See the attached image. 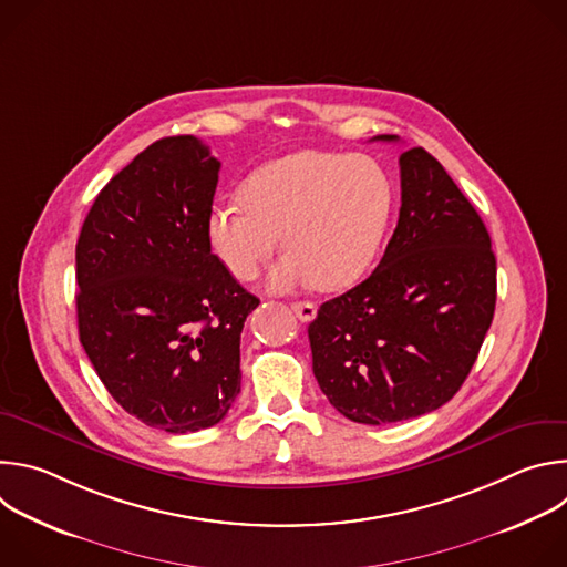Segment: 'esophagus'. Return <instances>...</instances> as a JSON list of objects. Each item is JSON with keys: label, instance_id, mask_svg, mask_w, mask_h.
I'll return each instance as SVG.
<instances>
[{"label": "esophagus", "instance_id": "1", "mask_svg": "<svg viewBox=\"0 0 567 567\" xmlns=\"http://www.w3.org/2000/svg\"><path fill=\"white\" fill-rule=\"evenodd\" d=\"M291 309L293 313L302 320V322H309L316 318V305L309 302V300H300V302H291Z\"/></svg>", "mask_w": 567, "mask_h": 567}]
</instances>
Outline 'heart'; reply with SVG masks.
Segmentation results:
<instances>
[{"instance_id": "obj_1", "label": "heart", "mask_w": 567, "mask_h": 567, "mask_svg": "<svg viewBox=\"0 0 567 567\" xmlns=\"http://www.w3.org/2000/svg\"><path fill=\"white\" fill-rule=\"evenodd\" d=\"M241 202H217L206 217L215 256L249 280L274 256L282 233L289 251L267 278L271 291L307 282L343 289L377 260L394 206L385 168L365 154L300 150L254 171Z\"/></svg>"}]
</instances>
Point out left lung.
Instances as JSON below:
<instances>
[{
    "mask_svg": "<svg viewBox=\"0 0 567 567\" xmlns=\"http://www.w3.org/2000/svg\"><path fill=\"white\" fill-rule=\"evenodd\" d=\"M399 173V221L381 262L322 302L307 330L320 390L341 415L370 426L444 406L496 309V256L477 210L424 147L403 152Z\"/></svg>",
    "mask_w": 567,
    "mask_h": 567,
    "instance_id": "obj_1",
    "label": "left lung"
}]
</instances>
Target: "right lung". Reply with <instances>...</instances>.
Returning <instances> with one entry per match:
<instances>
[{
  "mask_svg": "<svg viewBox=\"0 0 567 567\" xmlns=\"http://www.w3.org/2000/svg\"><path fill=\"white\" fill-rule=\"evenodd\" d=\"M219 166L190 134L152 143L99 193L75 245L80 343L123 411L166 433L224 420L260 305L210 254Z\"/></svg>",
  "mask_w": 567,
  "mask_h": 567,
  "instance_id": "add662e5",
  "label": "right lung"
}]
</instances>
